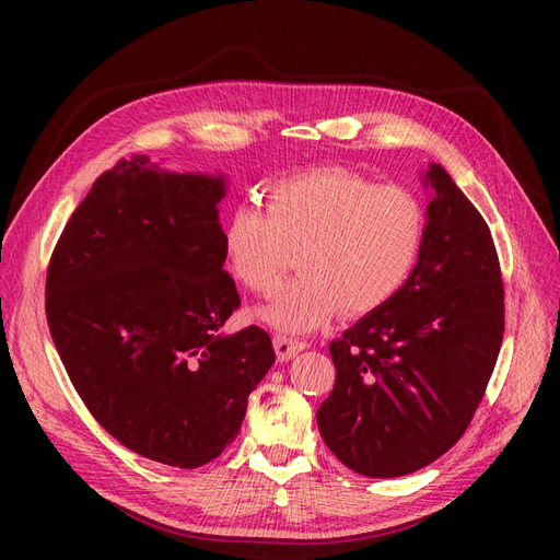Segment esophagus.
<instances>
[{
  "label": "esophagus",
  "instance_id": "obj_1",
  "mask_svg": "<svg viewBox=\"0 0 560 560\" xmlns=\"http://www.w3.org/2000/svg\"><path fill=\"white\" fill-rule=\"evenodd\" d=\"M273 346H276V352H278V360H292L294 354H299L303 348H306V343L299 341V338H292V336H284V334H278L273 338Z\"/></svg>",
  "mask_w": 560,
  "mask_h": 560
}]
</instances>
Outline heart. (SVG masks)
I'll list each match as a JSON object with an SVG mask.
<instances>
[{"instance_id": "obj_1", "label": "heart", "mask_w": 560, "mask_h": 560, "mask_svg": "<svg viewBox=\"0 0 560 560\" xmlns=\"http://www.w3.org/2000/svg\"><path fill=\"white\" fill-rule=\"evenodd\" d=\"M266 198L268 210L235 206L222 241L231 276L257 294L280 290L292 249H301L303 276L259 313L280 331L306 334L338 311L381 308L420 259L428 214L406 186L329 167L280 179Z\"/></svg>"}]
</instances>
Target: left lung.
<instances>
[{
  "mask_svg": "<svg viewBox=\"0 0 560 560\" xmlns=\"http://www.w3.org/2000/svg\"><path fill=\"white\" fill-rule=\"evenodd\" d=\"M420 259L401 290L331 341V395L317 409L329 451L393 479L460 439L493 374L504 331L498 252L479 210L439 163Z\"/></svg>",
  "mask_w": 560,
  "mask_h": 560,
  "instance_id": "8db88e82",
  "label": "left lung"
}]
</instances>
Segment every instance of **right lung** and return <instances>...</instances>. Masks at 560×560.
<instances>
[{
    "label": "right lung",
    "instance_id": "add662e5",
    "mask_svg": "<svg viewBox=\"0 0 560 560\" xmlns=\"http://www.w3.org/2000/svg\"><path fill=\"white\" fill-rule=\"evenodd\" d=\"M222 173L132 156L100 175L46 273V319L79 397L126 448L194 469L241 432L273 366L264 329L224 331L241 306L224 270Z\"/></svg>",
    "mask_w": 560,
    "mask_h": 560
}]
</instances>
